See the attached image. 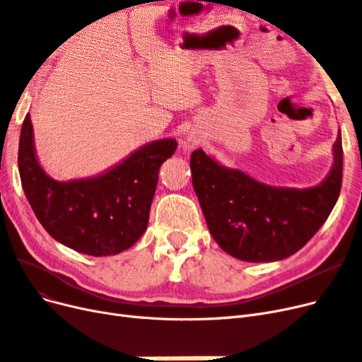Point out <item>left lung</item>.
<instances>
[{"label": "left lung", "instance_id": "1", "mask_svg": "<svg viewBox=\"0 0 362 362\" xmlns=\"http://www.w3.org/2000/svg\"><path fill=\"white\" fill-rule=\"evenodd\" d=\"M194 191L209 231L233 257L275 262L299 251L329 216L341 189V132L334 165L313 188H276L223 167L202 148L191 155Z\"/></svg>", "mask_w": 362, "mask_h": 362}]
</instances>
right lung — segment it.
Listing matches in <instances>:
<instances>
[{"label": "right lung", "mask_w": 362, "mask_h": 362, "mask_svg": "<svg viewBox=\"0 0 362 362\" xmlns=\"http://www.w3.org/2000/svg\"><path fill=\"white\" fill-rule=\"evenodd\" d=\"M176 148V139H159L100 176L57 182L39 165L27 114L18 167L27 200L43 228L69 248L102 257L131 248L143 236L159 168Z\"/></svg>", "instance_id": "obj_1"}]
</instances>
